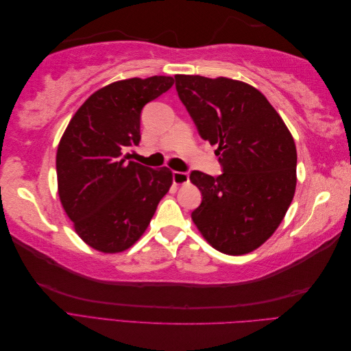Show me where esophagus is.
Masks as SVG:
<instances>
[{
	"instance_id": "34e87169",
	"label": "esophagus",
	"mask_w": 351,
	"mask_h": 351,
	"mask_svg": "<svg viewBox=\"0 0 351 351\" xmlns=\"http://www.w3.org/2000/svg\"><path fill=\"white\" fill-rule=\"evenodd\" d=\"M173 182L174 184H186L189 182V174L183 171H173Z\"/></svg>"
}]
</instances>
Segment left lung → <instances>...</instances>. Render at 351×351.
I'll return each mask as SVG.
<instances>
[{
	"mask_svg": "<svg viewBox=\"0 0 351 351\" xmlns=\"http://www.w3.org/2000/svg\"><path fill=\"white\" fill-rule=\"evenodd\" d=\"M176 89L204 141L217 145L222 174L192 171L202 204L192 219L206 241L244 254L278 228L295 190L297 152L280 114L250 84L177 74Z\"/></svg>",
	"mask_w": 351,
	"mask_h": 351,
	"instance_id": "8db88e82",
	"label": "left lung"
}]
</instances>
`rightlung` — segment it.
<instances>
[{"instance_id": "1", "label": "right lung", "mask_w": 351, "mask_h": 351, "mask_svg": "<svg viewBox=\"0 0 351 351\" xmlns=\"http://www.w3.org/2000/svg\"><path fill=\"white\" fill-rule=\"evenodd\" d=\"M174 84L168 76L114 82L84 101L57 151L58 196L79 237L104 253L141 239L173 184L167 167L127 161L141 142V112Z\"/></svg>"}]
</instances>
